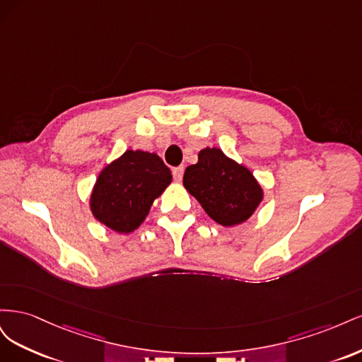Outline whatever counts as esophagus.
Segmentation results:
<instances>
[{
  "mask_svg": "<svg viewBox=\"0 0 362 362\" xmlns=\"http://www.w3.org/2000/svg\"><path fill=\"white\" fill-rule=\"evenodd\" d=\"M172 173H173L175 181H181V180H182V173H184V168H182V166L175 168V169L172 170Z\"/></svg>",
  "mask_w": 362,
  "mask_h": 362,
  "instance_id": "obj_1",
  "label": "esophagus"
}]
</instances>
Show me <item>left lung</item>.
I'll use <instances>...</instances> for the list:
<instances>
[{
  "instance_id": "obj_1",
  "label": "left lung",
  "mask_w": 362,
  "mask_h": 362,
  "mask_svg": "<svg viewBox=\"0 0 362 362\" xmlns=\"http://www.w3.org/2000/svg\"><path fill=\"white\" fill-rule=\"evenodd\" d=\"M182 184L205 213L222 226L246 222L264 196L252 172L218 148L202 149L198 163L185 169Z\"/></svg>"
}]
</instances>
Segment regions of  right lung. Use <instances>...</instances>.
<instances>
[{"instance_id": "add662e5", "label": "right lung", "mask_w": 362, "mask_h": 362, "mask_svg": "<svg viewBox=\"0 0 362 362\" xmlns=\"http://www.w3.org/2000/svg\"><path fill=\"white\" fill-rule=\"evenodd\" d=\"M170 182V169L157 154L128 149L98 175L90 211L107 228L129 234L145 221L152 202Z\"/></svg>"}]
</instances>
